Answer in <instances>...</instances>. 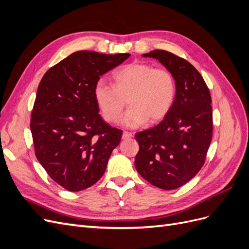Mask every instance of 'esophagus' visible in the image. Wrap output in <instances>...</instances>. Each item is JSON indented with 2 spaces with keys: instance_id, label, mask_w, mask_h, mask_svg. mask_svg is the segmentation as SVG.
Wrapping results in <instances>:
<instances>
[{
  "instance_id": "esophagus-1",
  "label": "esophagus",
  "mask_w": 249,
  "mask_h": 249,
  "mask_svg": "<svg viewBox=\"0 0 249 249\" xmlns=\"http://www.w3.org/2000/svg\"><path fill=\"white\" fill-rule=\"evenodd\" d=\"M134 136V134L131 132H124L123 133V139H129Z\"/></svg>"
}]
</instances>
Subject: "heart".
Listing matches in <instances>:
<instances>
[{
  "instance_id": "1",
  "label": "heart",
  "mask_w": 249,
  "mask_h": 249,
  "mask_svg": "<svg viewBox=\"0 0 249 249\" xmlns=\"http://www.w3.org/2000/svg\"><path fill=\"white\" fill-rule=\"evenodd\" d=\"M177 94L173 74L166 69H155L143 62H133L113 73V86L100 80L93 96L105 120L115 123L122 115L125 99L130 108L122 119L125 127H137L147 120L160 122L166 116Z\"/></svg>"
}]
</instances>
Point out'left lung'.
<instances>
[{
	"instance_id": "1",
	"label": "left lung",
	"mask_w": 249,
	"mask_h": 249,
	"mask_svg": "<svg viewBox=\"0 0 249 249\" xmlns=\"http://www.w3.org/2000/svg\"><path fill=\"white\" fill-rule=\"evenodd\" d=\"M142 56L159 60L173 74L177 94L159 124L135 135V167L148 183L173 190L196 176L206 161L213 135L212 100L205 80L187 60L163 50Z\"/></svg>"
}]
</instances>
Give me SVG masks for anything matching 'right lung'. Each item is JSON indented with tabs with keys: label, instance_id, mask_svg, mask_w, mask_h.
<instances>
[{
	"label": "right lung",
	"instance_id": "obj_1",
	"mask_svg": "<svg viewBox=\"0 0 249 249\" xmlns=\"http://www.w3.org/2000/svg\"><path fill=\"white\" fill-rule=\"evenodd\" d=\"M130 54L79 51L44 73L30 127L37 160L52 179L77 192L99 180L122 139V130L99 114L93 88L100 77Z\"/></svg>",
	"mask_w": 249,
	"mask_h": 249
}]
</instances>
